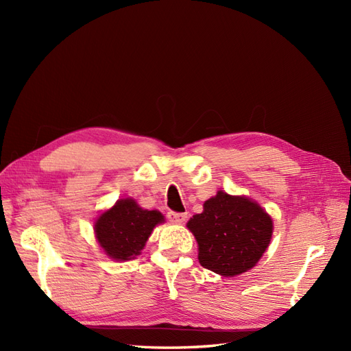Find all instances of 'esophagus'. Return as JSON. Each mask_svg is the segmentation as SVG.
<instances>
[{
  "label": "esophagus",
  "mask_w": 351,
  "mask_h": 351,
  "mask_svg": "<svg viewBox=\"0 0 351 351\" xmlns=\"http://www.w3.org/2000/svg\"><path fill=\"white\" fill-rule=\"evenodd\" d=\"M186 218H187L186 212H173V210L168 212V219L171 222H176V224H182V222L186 221Z\"/></svg>",
  "instance_id": "obj_1"
}]
</instances>
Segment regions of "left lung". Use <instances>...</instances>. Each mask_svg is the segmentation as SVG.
Segmentation results:
<instances>
[{"label": "left lung", "instance_id": "obj_1", "mask_svg": "<svg viewBox=\"0 0 351 351\" xmlns=\"http://www.w3.org/2000/svg\"><path fill=\"white\" fill-rule=\"evenodd\" d=\"M199 244V262L224 277L253 268L269 246L272 219L256 202L219 192L187 222Z\"/></svg>", "mask_w": 351, "mask_h": 351}]
</instances>
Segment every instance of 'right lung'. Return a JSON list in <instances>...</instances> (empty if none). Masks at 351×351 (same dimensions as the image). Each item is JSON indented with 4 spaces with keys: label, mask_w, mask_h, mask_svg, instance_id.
<instances>
[{
    "label": "right lung",
    "mask_w": 351,
    "mask_h": 351,
    "mask_svg": "<svg viewBox=\"0 0 351 351\" xmlns=\"http://www.w3.org/2000/svg\"><path fill=\"white\" fill-rule=\"evenodd\" d=\"M162 221L161 212L142 209L133 199H121L98 218L95 232L110 258L129 261L141 253L154 227Z\"/></svg>",
    "instance_id": "right-lung-1"
}]
</instances>
